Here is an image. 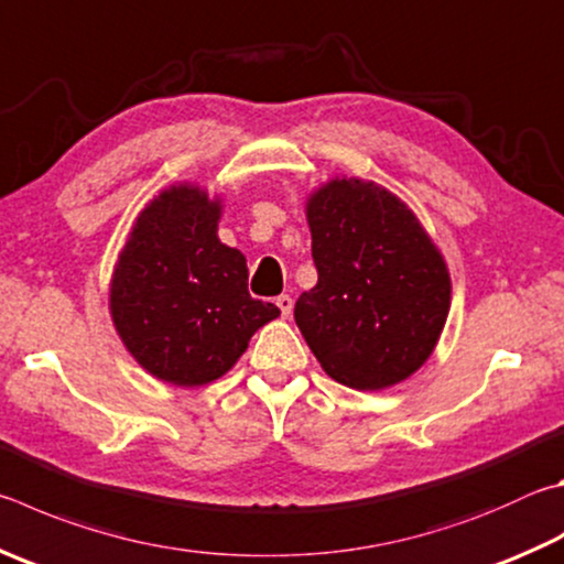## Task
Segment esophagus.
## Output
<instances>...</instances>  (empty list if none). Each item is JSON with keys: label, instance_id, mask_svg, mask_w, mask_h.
<instances>
[{"label": "esophagus", "instance_id": "34e87169", "mask_svg": "<svg viewBox=\"0 0 564 564\" xmlns=\"http://www.w3.org/2000/svg\"><path fill=\"white\" fill-rule=\"evenodd\" d=\"M275 305H279V308H281V315H283V317H289V315L293 313V299H291L289 293L279 295V299H275Z\"/></svg>", "mask_w": 564, "mask_h": 564}]
</instances>
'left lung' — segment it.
Returning <instances> with one entry per match:
<instances>
[{"label":"left lung","instance_id":"1","mask_svg":"<svg viewBox=\"0 0 564 564\" xmlns=\"http://www.w3.org/2000/svg\"><path fill=\"white\" fill-rule=\"evenodd\" d=\"M305 214L317 269L293 311L305 343L345 387L375 392L406 380L434 352L452 305L442 253L375 182L330 180Z\"/></svg>","mask_w":564,"mask_h":564}]
</instances>
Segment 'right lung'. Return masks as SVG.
<instances>
[{
  "label": "right lung",
  "instance_id": "1",
  "mask_svg": "<svg viewBox=\"0 0 564 564\" xmlns=\"http://www.w3.org/2000/svg\"><path fill=\"white\" fill-rule=\"evenodd\" d=\"M221 207L177 184L152 199L120 251L110 315L130 355L162 382L199 387L229 372L281 311L249 295L243 253L221 243Z\"/></svg>",
  "mask_w": 564,
  "mask_h": 564
}]
</instances>
